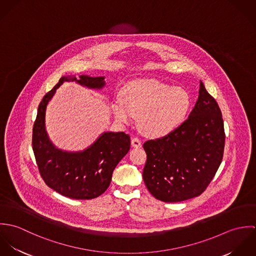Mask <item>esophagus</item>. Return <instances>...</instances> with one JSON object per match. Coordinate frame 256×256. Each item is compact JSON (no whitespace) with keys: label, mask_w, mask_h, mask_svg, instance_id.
<instances>
[{"label":"esophagus","mask_w":256,"mask_h":256,"mask_svg":"<svg viewBox=\"0 0 256 256\" xmlns=\"http://www.w3.org/2000/svg\"><path fill=\"white\" fill-rule=\"evenodd\" d=\"M131 145H132V146H134V148H141L142 146V142L138 138H133L131 140Z\"/></svg>","instance_id":"esophagus-1"}]
</instances>
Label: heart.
<instances>
[{"mask_svg":"<svg viewBox=\"0 0 256 256\" xmlns=\"http://www.w3.org/2000/svg\"><path fill=\"white\" fill-rule=\"evenodd\" d=\"M191 104V96L182 88L154 78H140L123 86L121 100L112 104V112L123 124H131L134 117H139L144 134L162 138L182 125Z\"/></svg>","mask_w":256,"mask_h":256,"instance_id":"b5f03b06","label":"heart"}]
</instances>
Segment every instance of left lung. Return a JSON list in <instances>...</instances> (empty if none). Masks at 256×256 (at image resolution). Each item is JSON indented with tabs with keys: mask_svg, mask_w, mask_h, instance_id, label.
I'll use <instances>...</instances> for the list:
<instances>
[{
	"mask_svg": "<svg viewBox=\"0 0 256 256\" xmlns=\"http://www.w3.org/2000/svg\"><path fill=\"white\" fill-rule=\"evenodd\" d=\"M143 146V178L154 198L180 202L204 192L222 160L224 130L219 106L202 82L195 106L182 125Z\"/></svg>",
	"mask_w": 256,
	"mask_h": 256,
	"instance_id": "8db88e82",
	"label": "left lung"
}]
</instances>
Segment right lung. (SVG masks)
I'll list each match as a JSON object with an SVG mask.
<instances>
[{
    "mask_svg": "<svg viewBox=\"0 0 256 256\" xmlns=\"http://www.w3.org/2000/svg\"><path fill=\"white\" fill-rule=\"evenodd\" d=\"M104 76L80 74L64 76L42 98L34 125L32 148L37 166L44 182L63 196L72 199H94L110 186L112 172L130 150V136L124 132H104L86 148L70 152L55 146L46 131V108L64 82L76 84L92 90L106 86Z\"/></svg>",
    "mask_w": 256,
    "mask_h": 256,
    "instance_id": "1",
    "label": "right lung"
}]
</instances>
